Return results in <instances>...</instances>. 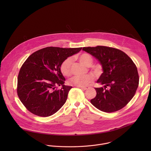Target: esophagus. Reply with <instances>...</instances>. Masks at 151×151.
I'll return each instance as SVG.
<instances>
[{
  "instance_id": "esophagus-1",
  "label": "esophagus",
  "mask_w": 151,
  "mask_h": 151,
  "mask_svg": "<svg viewBox=\"0 0 151 151\" xmlns=\"http://www.w3.org/2000/svg\"><path fill=\"white\" fill-rule=\"evenodd\" d=\"M81 89H82V90H87L89 87H79Z\"/></svg>"
}]
</instances>
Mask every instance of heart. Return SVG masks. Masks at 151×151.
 Instances as JSON below:
<instances>
[{
    "label": "heart",
    "instance_id": "b5f03b06",
    "mask_svg": "<svg viewBox=\"0 0 151 151\" xmlns=\"http://www.w3.org/2000/svg\"><path fill=\"white\" fill-rule=\"evenodd\" d=\"M79 60L83 65L90 67L93 63L92 57L87 53H83L79 57ZM72 63V58L69 57L64 60L60 66V71L62 74L66 76H69L72 73L71 66ZM93 80V78L90 75L83 76H75L69 79V83L75 87H85L90 83Z\"/></svg>",
    "mask_w": 151,
    "mask_h": 151
}]
</instances>
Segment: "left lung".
<instances>
[{
    "label": "left lung",
    "instance_id": "left-lung-1",
    "mask_svg": "<svg viewBox=\"0 0 151 151\" xmlns=\"http://www.w3.org/2000/svg\"><path fill=\"white\" fill-rule=\"evenodd\" d=\"M82 50L98 60L103 69L97 82L103 87L95 88L97 94L91 104L104 112L123 108L134 97L139 85V74L133 60L123 51L111 47H83Z\"/></svg>",
    "mask_w": 151,
    "mask_h": 151
}]
</instances>
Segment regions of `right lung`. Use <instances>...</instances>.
I'll list each match as a JSON object with an SVG mask.
<instances>
[{
    "label": "right lung",
    "mask_w": 151,
    "mask_h": 151,
    "mask_svg": "<svg viewBox=\"0 0 151 151\" xmlns=\"http://www.w3.org/2000/svg\"><path fill=\"white\" fill-rule=\"evenodd\" d=\"M82 48L47 47L27 58L19 72L17 94L29 111L39 116H50L66 103L72 87L64 84L65 78L60 66ZM57 86L62 87L57 90Z\"/></svg>",
    "instance_id": "1"
}]
</instances>
